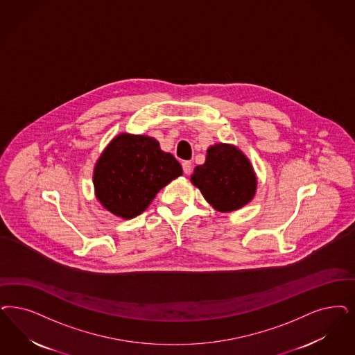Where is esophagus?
Masks as SVG:
<instances>
[{"label":"esophagus","instance_id":"34e87169","mask_svg":"<svg viewBox=\"0 0 355 355\" xmlns=\"http://www.w3.org/2000/svg\"><path fill=\"white\" fill-rule=\"evenodd\" d=\"M182 169H184V174H190L191 169H193V164L190 161H184L182 162Z\"/></svg>","mask_w":355,"mask_h":355}]
</instances>
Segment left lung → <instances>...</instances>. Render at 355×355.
I'll return each mask as SVG.
<instances>
[{
  "label": "left lung",
  "mask_w": 355,
  "mask_h": 355,
  "mask_svg": "<svg viewBox=\"0 0 355 355\" xmlns=\"http://www.w3.org/2000/svg\"><path fill=\"white\" fill-rule=\"evenodd\" d=\"M191 182L220 212L243 207L256 194V175L249 159L237 148L216 144L208 148L203 165L194 169Z\"/></svg>",
  "instance_id": "obj_1"
}]
</instances>
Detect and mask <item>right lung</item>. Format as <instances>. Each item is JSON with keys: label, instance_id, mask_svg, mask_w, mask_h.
Masks as SVG:
<instances>
[{"label": "right lung", "instance_id": "1", "mask_svg": "<svg viewBox=\"0 0 355 355\" xmlns=\"http://www.w3.org/2000/svg\"><path fill=\"white\" fill-rule=\"evenodd\" d=\"M182 174L180 162L148 136H116L94 169L98 200L114 215L132 219L171 180Z\"/></svg>", "mask_w": 355, "mask_h": 355}]
</instances>
